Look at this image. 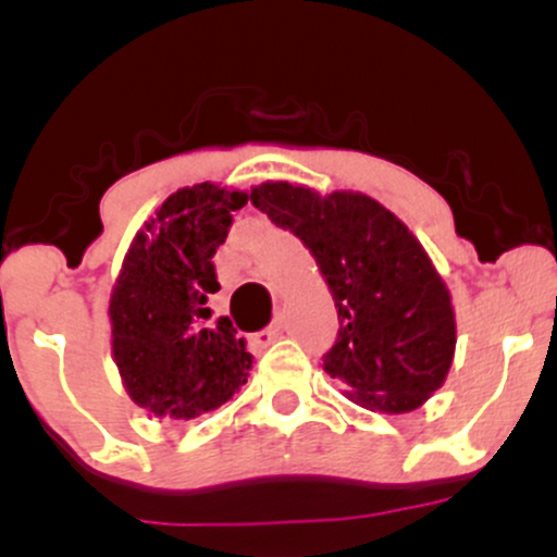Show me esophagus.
Here are the masks:
<instances>
[{
	"label": "esophagus",
	"instance_id": "obj_1",
	"mask_svg": "<svg viewBox=\"0 0 557 557\" xmlns=\"http://www.w3.org/2000/svg\"><path fill=\"white\" fill-rule=\"evenodd\" d=\"M283 330H285V327H283V319H274V322L270 324V327H267V330H261L259 335L253 337V341H257L259 345H270V343L277 341L280 335H283Z\"/></svg>",
	"mask_w": 557,
	"mask_h": 557
}]
</instances>
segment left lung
Wrapping results in <instances>:
<instances>
[{"mask_svg": "<svg viewBox=\"0 0 557 557\" xmlns=\"http://www.w3.org/2000/svg\"><path fill=\"white\" fill-rule=\"evenodd\" d=\"M251 203L317 259L335 298L337 341L324 372L354 403L408 413L443 387L456 354V311L424 246L372 196L267 181Z\"/></svg>", "mask_w": 557, "mask_h": 557, "instance_id": "obj_1", "label": "left lung"}]
</instances>
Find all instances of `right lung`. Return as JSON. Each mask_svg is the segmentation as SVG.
<instances>
[{
  "instance_id": "add662e5",
  "label": "right lung",
  "mask_w": 557,
  "mask_h": 557,
  "mask_svg": "<svg viewBox=\"0 0 557 557\" xmlns=\"http://www.w3.org/2000/svg\"><path fill=\"white\" fill-rule=\"evenodd\" d=\"M246 201L214 183L175 190L138 230L114 280V363L131 400L159 419H196L246 385L253 356L209 309L220 290L212 259Z\"/></svg>"
}]
</instances>
